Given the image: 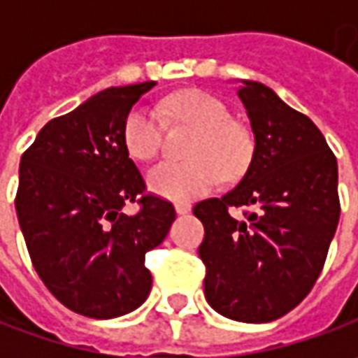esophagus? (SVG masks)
I'll return each instance as SVG.
<instances>
[{"label": "esophagus", "mask_w": 358, "mask_h": 358, "mask_svg": "<svg viewBox=\"0 0 358 358\" xmlns=\"http://www.w3.org/2000/svg\"><path fill=\"white\" fill-rule=\"evenodd\" d=\"M175 211L179 215H185L191 211V205L189 203H175Z\"/></svg>", "instance_id": "1"}]
</instances>
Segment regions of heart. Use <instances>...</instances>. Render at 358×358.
Returning a JSON list of instances; mask_svg holds the SVG:
<instances>
[{
    "instance_id": "b5f03b06",
    "label": "heart",
    "mask_w": 358,
    "mask_h": 358,
    "mask_svg": "<svg viewBox=\"0 0 358 358\" xmlns=\"http://www.w3.org/2000/svg\"><path fill=\"white\" fill-rule=\"evenodd\" d=\"M167 113L199 131L191 143L187 163H161L147 175L153 193L171 201L195 199L219 183V177L235 179L251 161V143L245 131L233 123L229 109L203 91H185L167 101ZM123 145L131 157L151 161L163 145V119L155 109L137 105L123 121Z\"/></svg>"
}]
</instances>
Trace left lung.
Listing matches in <instances>:
<instances>
[{"instance_id": "8db88e82", "label": "left lung", "mask_w": 358, "mask_h": 358, "mask_svg": "<svg viewBox=\"0 0 358 358\" xmlns=\"http://www.w3.org/2000/svg\"><path fill=\"white\" fill-rule=\"evenodd\" d=\"M237 95L255 135L249 169L221 199L193 213L205 227V299L241 323H268L309 295L338 225L337 159L323 133L275 91L241 79ZM253 206L245 220L231 206Z\"/></svg>"}]
</instances>
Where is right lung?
<instances>
[{
    "mask_svg": "<svg viewBox=\"0 0 358 358\" xmlns=\"http://www.w3.org/2000/svg\"><path fill=\"white\" fill-rule=\"evenodd\" d=\"M145 81L99 91L49 121L21 155L15 211L37 275L59 303L91 319L141 307L151 291L145 253L175 221L169 201L145 195L137 215L125 203L143 193L123 145V121Z\"/></svg>",
    "mask_w": 358,
    "mask_h": 358,
    "instance_id": "obj_1",
    "label": "right lung"
}]
</instances>
